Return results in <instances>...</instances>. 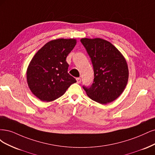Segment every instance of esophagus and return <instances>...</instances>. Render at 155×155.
<instances>
[{
	"mask_svg": "<svg viewBox=\"0 0 155 155\" xmlns=\"http://www.w3.org/2000/svg\"><path fill=\"white\" fill-rule=\"evenodd\" d=\"M81 78H77V82L78 84H79V83H81Z\"/></svg>",
	"mask_w": 155,
	"mask_h": 155,
	"instance_id": "esophagus-1",
	"label": "esophagus"
}]
</instances>
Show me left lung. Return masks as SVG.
Returning <instances> with one entry per match:
<instances>
[{
  "label": "left lung",
  "instance_id": "8db88e82",
  "mask_svg": "<svg viewBox=\"0 0 155 155\" xmlns=\"http://www.w3.org/2000/svg\"><path fill=\"white\" fill-rule=\"evenodd\" d=\"M91 59L94 81L83 88L93 101L101 104L110 103L120 96L126 87L129 69L126 60L113 45L100 38H81Z\"/></svg>",
  "mask_w": 155,
  "mask_h": 155
}]
</instances>
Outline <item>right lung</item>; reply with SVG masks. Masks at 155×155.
Returning <instances> with one entry per match:
<instances>
[{
  "instance_id": "add662e5",
  "label": "right lung",
  "mask_w": 155,
  "mask_h": 155,
  "mask_svg": "<svg viewBox=\"0 0 155 155\" xmlns=\"http://www.w3.org/2000/svg\"><path fill=\"white\" fill-rule=\"evenodd\" d=\"M76 44L74 38L53 40L40 49L29 62L26 72L28 87L41 101H54L77 82L68 73L66 61Z\"/></svg>"
}]
</instances>
